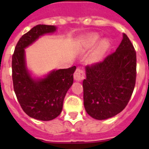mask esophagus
<instances>
[{"mask_svg":"<svg viewBox=\"0 0 149 149\" xmlns=\"http://www.w3.org/2000/svg\"><path fill=\"white\" fill-rule=\"evenodd\" d=\"M84 78V72L81 68H77L74 74V79L76 81H81Z\"/></svg>","mask_w":149,"mask_h":149,"instance_id":"obj_1","label":"esophagus"}]
</instances>
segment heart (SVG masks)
I'll return each mask as SVG.
<instances>
[{
	"label": "heart",
	"mask_w": 149,
	"mask_h": 149,
	"mask_svg": "<svg viewBox=\"0 0 149 149\" xmlns=\"http://www.w3.org/2000/svg\"><path fill=\"white\" fill-rule=\"evenodd\" d=\"M98 39H99V36L98 34H91V35L87 36H86L83 39V44H84V46L85 48H90V47L94 45L98 42ZM108 41L106 40V39L101 41L98 43L97 48H95L92 56H91L89 61L93 63H97V62L99 61L101 59V57H102V56H103L104 54L105 53V51L108 48Z\"/></svg>",
	"instance_id": "obj_1"
}]
</instances>
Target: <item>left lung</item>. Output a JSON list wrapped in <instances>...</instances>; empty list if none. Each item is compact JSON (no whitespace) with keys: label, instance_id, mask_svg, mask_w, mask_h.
<instances>
[{"label":"left lung","instance_id":"1","mask_svg":"<svg viewBox=\"0 0 149 149\" xmlns=\"http://www.w3.org/2000/svg\"><path fill=\"white\" fill-rule=\"evenodd\" d=\"M136 55L127 35L116 51L102 62L87 65L83 81L86 113L98 120L117 115L132 95L136 77Z\"/></svg>","mask_w":149,"mask_h":149}]
</instances>
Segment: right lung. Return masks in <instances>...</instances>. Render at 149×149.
Masks as SVG:
<instances>
[{
  "instance_id": "obj_1",
  "label": "right lung",
  "mask_w": 149,
  "mask_h": 149,
  "mask_svg": "<svg viewBox=\"0 0 149 149\" xmlns=\"http://www.w3.org/2000/svg\"><path fill=\"white\" fill-rule=\"evenodd\" d=\"M56 30L54 25L38 24L18 40L12 58L14 91L22 110L33 119L50 121L63 110L64 98L73 84L76 66L51 71L41 78H33L27 68L25 50L40 36Z\"/></svg>"
}]
</instances>
